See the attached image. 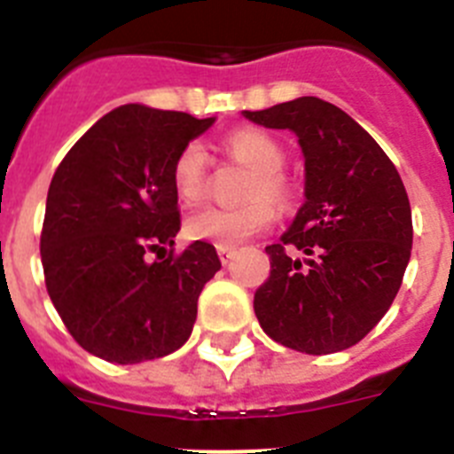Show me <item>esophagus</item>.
Wrapping results in <instances>:
<instances>
[{
	"label": "esophagus",
	"instance_id": "1",
	"mask_svg": "<svg viewBox=\"0 0 454 454\" xmlns=\"http://www.w3.org/2000/svg\"><path fill=\"white\" fill-rule=\"evenodd\" d=\"M236 252L231 250V247H218V256H220V262H223V266H227V263L234 259Z\"/></svg>",
	"mask_w": 454,
	"mask_h": 454
}]
</instances>
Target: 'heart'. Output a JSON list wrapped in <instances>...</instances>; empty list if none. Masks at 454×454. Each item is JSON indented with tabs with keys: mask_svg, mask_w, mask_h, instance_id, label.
<instances>
[{
	"mask_svg": "<svg viewBox=\"0 0 454 454\" xmlns=\"http://www.w3.org/2000/svg\"><path fill=\"white\" fill-rule=\"evenodd\" d=\"M224 150L230 152L236 161L254 170V177L250 179L246 191V200L250 202L236 208H198L186 218L184 231L191 240H204L215 247H236L250 236L266 230L275 218V211L267 200L286 204L291 188L282 175L284 161H286L284 147L266 131H231L224 138ZM170 175L172 188L184 204H195L202 200L208 184V161L204 147L200 143L184 145L175 156Z\"/></svg>",
	"mask_w": 454,
	"mask_h": 454,
	"instance_id": "heart-1",
	"label": "heart"
}]
</instances>
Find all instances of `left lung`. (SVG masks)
<instances>
[{
  "label": "left lung",
  "mask_w": 454,
  "mask_h": 454,
  "mask_svg": "<svg viewBox=\"0 0 454 454\" xmlns=\"http://www.w3.org/2000/svg\"><path fill=\"white\" fill-rule=\"evenodd\" d=\"M243 118L293 131L304 156V204L266 247L259 325L304 355L348 350L382 320L407 270L414 230L403 179L372 136L325 99L298 98Z\"/></svg>",
  "instance_id": "8db88e82"
}]
</instances>
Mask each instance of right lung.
Segmentation results:
<instances>
[{"label":"right lung","instance_id":"obj_1","mask_svg":"<svg viewBox=\"0 0 454 454\" xmlns=\"http://www.w3.org/2000/svg\"><path fill=\"white\" fill-rule=\"evenodd\" d=\"M215 118L124 104L99 118L56 168L40 256L47 293L79 346L104 362L140 364L179 350L198 318L215 247L195 240L179 256L172 163Z\"/></svg>","mask_w":454,"mask_h":454}]
</instances>
